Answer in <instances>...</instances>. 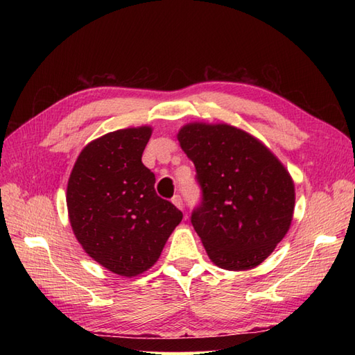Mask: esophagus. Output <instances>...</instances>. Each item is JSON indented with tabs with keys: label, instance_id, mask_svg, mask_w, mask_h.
Segmentation results:
<instances>
[{
	"label": "esophagus",
	"instance_id": "obj_1",
	"mask_svg": "<svg viewBox=\"0 0 355 355\" xmlns=\"http://www.w3.org/2000/svg\"><path fill=\"white\" fill-rule=\"evenodd\" d=\"M172 202H173V205H175L178 209H182V210H183V207H184V205H183V198L180 197V195H173V197H172Z\"/></svg>",
	"mask_w": 355,
	"mask_h": 355
}]
</instances>
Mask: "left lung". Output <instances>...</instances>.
Segmentation results:
<instances>
[{
    "mask_svg": "<svg viewBox=\"0 0 355 355\" xmlns=\"http://www.w3.org/2000/svg\"><path fill=\"white\" fill-rule=\"evenodd\" d=\"M177 139L197 169L202 198L191 221L210 261L233 271L259 266L293 220L288 171L263 143L227 123H187Z\"/></svg>",
    "mask_w": 355,
    "mask_h": 355,
    "instance_id": "obj_1",
    "label": "left lung"
}]
</instances>
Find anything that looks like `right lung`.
Segmentation results:
<instances>
[{
  "instance_id": "obj_1",
  "label": "right lung",
  "mask_w": 355,
  "mask_h": 355,
  "mask_svg": "<svg viewBox=\"0 0 355 355\" xmlns=\"http://www.w3.org/2000/svg\"><path fill=\"white\" fill-rule=\"evenodd\" d=\"M150 126L126 128L89 141L67 186L73 233L88 256L132 277L160 258L183 214L157 195L155 175L141 163Z\"/></svg>"
}]
</instances>
